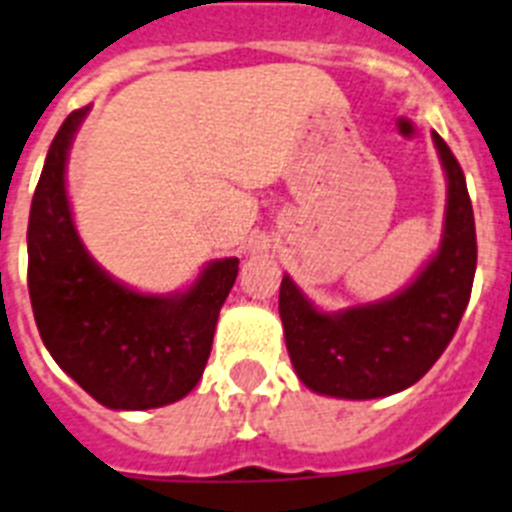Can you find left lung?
<instances>
[{"label": "left lung", "instance_id": "8db88e82", "mask_svg": "<svg viewBox=\"0 0 512 512\" xmlns=\"http://www.w3.org/2000/svg\"><path fill=\"white\" fill-rule=\"evenodd\" d=\"M432 140L448 179L445 223L440 247L406 289L322 312L283 276L278 312L286 349L299 380L315 393L369 401L411 388L440 359L466 312L476 273L474 210L448 143L437 132Z\"/></svg>", "mask_w": 512, "mask_h": 512}]
</instances>
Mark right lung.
Wrapping results in <instances>:
<instances>
[{
	"mask_svg": "<svg viewBox=\"0 0 512 512\" xmlns=\"http://www.w3.org/2000/svg\"><path fill=\"white\" fill-rule=\"evenodd\" d=\"M85 117L88 106L64 119L30 203V304L44 346L85 393L114 411L158 409L203 377L239 260H213L176 294H143L111 278L77 234L64 179Z\"/></svg>",
	"mask_w": 512,
	"mask_h": 512,
	"instance_id": "obj_1",
	"label": "right lung"
}]
</instances>
